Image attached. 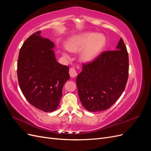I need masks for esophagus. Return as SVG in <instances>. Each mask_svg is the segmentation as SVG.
Wrapping results in <instances>:
<instances>
[{
  "label": "esophagus",
  "mask_w": 151,
  "mask_h": 151,
  "mask_svg": "<svg viewBox=\"0 0 151 151\" xmlns=\"http://www.w3.org/2000/svg\"><path fill=\"white\" fill-rule=\"evenodd\" d=\"M69 74L71 77H75L77 75V73L74 67H71L69 70Z\"/></svg>",
  "instance_id": "obj_1"
}]
</instances>
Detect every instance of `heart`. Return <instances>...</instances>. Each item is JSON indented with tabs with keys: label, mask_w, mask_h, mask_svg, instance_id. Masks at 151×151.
<instances>
[{
	"label": "heart",
	"mask_w": 151,
	"mask_h": 151,
	"mask_svg": "<svg viewBox=\"0 0 151 151\" xmlns=\"http://www.w3.org/2000/svg\"><path fill=\"white\" fill-rule=\"evenodd\" d=\"M106 43V39L101 34L86 33L74 36L68 40L66 44L67 48L70 52H77L82 50L79 58L84 62H90L98 56ZM63 55L69 58L68 53L63 52Z\"/></svg>",
	"instance_id": "obj_1"
}]
</instances>
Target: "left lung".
I'll list each match as a JSON object with an SVG mask.
<instances>
[{"label": "left lung", "mask_w": 151, "mask_h": 151, "mask_svg": "<svg viewBox=\"0 0 151 151\" xmlns=\"http://www.w3.org/2000/svg\"><path fill=\"white\" fill-rule=\"evenodd\" d=\"M129 55L121 38L115 50L105 51L83 64L76 84L83 106L89 111L110 108L124 91L129 77Z\"/></svg>", "instance_id": "8db88e82"}]
</instances>
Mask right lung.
<instances>
[{"label":"right lung","instance_id":"add662e5","mask_svg":"<svg viewBox=\"0 0 151 151\" xmlns=\"http://www.w3.org/2000/svg\"><path fill=\"white\" fill-rule=\"evenodd\" d=\"M31 35L21 47L17 60V79L28 101L45 112L57 108L62 89L70 79L69 68L57 62L52 50L54 43L40 36Z\"/></svg>","mask_w":151,"mask_h":151}]
</instances>
